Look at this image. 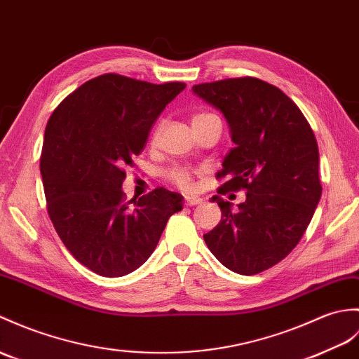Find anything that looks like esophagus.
I'll return each instance as SVG.
<instances>
[{
    "label": "esophagus",
    "instance_id": "1",
    "mask_svg": "<svg viewBox=\"0 0 359 359\" xmlns=\"http://www.w3.org/2000/svg\"><path fill=\"white\" fill-rule=\"evenodd\" d=\"M202 202L200 197H185V206H196Z\"/></svg>",
    "mask_w": 359,
    "mask_h": 359
}]
</instances>
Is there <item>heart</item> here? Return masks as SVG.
<instances>
[{"instance_id":"b5f03b06","label":"heart","mask_w":359,"mask_h":359,"mask_svg":"<svg viewBox=\"0 0 359 359\" xmlns=\"http://www.w3.org/2000/svg\"><path fill=\"white\" fill-rule=\"evenodd\" d=\"M212 119H219V118L210 111H200V113L194 114L193 127H196V125H200V123H205L208 121H212ZM157 135H159V128L154 131L153 137L156 139ZM165 179L182 191H193L194 189L193 172H191L188 168H185V166H172V168L166 170Z\"/></svg>"}]
</instances>
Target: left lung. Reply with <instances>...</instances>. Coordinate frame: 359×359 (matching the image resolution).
Wrapping results in <instances>:
<instances>
[{
    "instance_id": "1",
    "label": "left lung",
    "mask_w": 359,
    "mask_h": 359,
    "mask_svg": "<svg viewBox=\"0 0 359 359\" xmlns=\"http://www.w3.org/2000/svg\"><path fill=\"white\" fill-rule=\"evenodd\" d=\"M193 91L223 113L236 144L217 172L228 177L217 193H246L237 211L211 198L222 220L205 243L228 269L260 273L290 254L313 217L323 191L318 144L292 99L262 79L205 82Z\"/></svg>"
}]
</instances>
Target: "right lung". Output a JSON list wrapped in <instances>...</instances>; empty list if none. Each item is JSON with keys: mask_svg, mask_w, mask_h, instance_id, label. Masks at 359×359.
I'll return each mask as SVG.
<instances>
[{"mask_svg": "<svg viewBox=\"0 0 359 359\" xmlns=\"http://www.w3.org/2000/svg\"><path fill=\"white\" fill-rule=\"evenodd\" d=\"M185 87L105 73L50 116L41 151L47 212L70 254L95 273L122 277L137 269L182 210L183 197L162 187L130 202L121 187L157 116Z\"/></svg>", "mask_w": 359, "mask_h": 359, "instance_id": "obj_1", "label": "right lung"}]
</instances>
